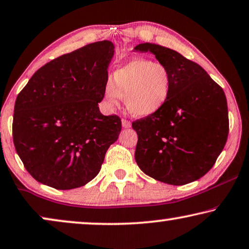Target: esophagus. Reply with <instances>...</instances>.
Returning a JSON list of instances; mask_svg holds the SVG:
<instances>
[{
  "label": "esophagus",
  "instance_id": "1",
  "mask_svg": "<svg viewBox=\"0 0 249 249\" xmlns=\"http://www.w3.org/2000/svg\"><path fill=\"white\" fill-rule=\"evenodd\" d=\"M122 126H123L124 128H129L132 126V124H131V122L127 120H122Z\"/></svg>",
  "mask_w": 249,
  "mask_h": 249
}]
</instances>
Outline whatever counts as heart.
Here are the masks:
<instances>
[{
	"mask_svg": "<svg viewBox=\"0 0 249 249\" xmlns=\"http://www.w3.org/2000/svg\"><path fill=\"white\" fill-rule=\"evenodd\" d=\"M173 74L166 65L148 58H133L114 72L105 86V100L110 108L125 98L127 110L135 117H150L166 106L171 96Z\"/></svg>",
	"mask_w": 249,
	"mask_h": 249,
	"instance_id": "obj_1",
	"label": "heart"
}]
</instances>
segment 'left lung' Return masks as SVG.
Instances as JSON below:
<instances>
[{"label":"left lung","instance_id":"1","mask_svg":"<svg viewBox=\"0 0 249 249\" xmlns=\"http://www.w3.org/2000/svg\"><path fill=\"white\" fill-rule=\"evenodd\" d=\"M134 50L155 54L173 74L166 106L133 122L138 133L136 163L145 175L169 185L197 180L211 169L226 145V94L202 66L176 51L152 43L139 44Z\"/></svg>","mask_w":249,"mask_h":249}]
</instances>
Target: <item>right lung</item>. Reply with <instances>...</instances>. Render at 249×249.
I'll use <instances>...</instances> for the list:
<instances>
[{
    "label": "right lung",
    "instance_id": "right-lung-1",
    "mask_svg": "<svg viewBox=\"0 0 249 249\" xmlns=\"http://www.w3.org/2000/svg\"><path fill=\"white\" fill-rule=\"evenodd\" d=\"M114 44L97 41L53 59L18 94L13 143L31 176L56 190L92 180L122 129L116 115L105 116L104 99Z\"/></svg>",
    "mask_w": 249,
    "mask_h": 249
}]
</instances>
